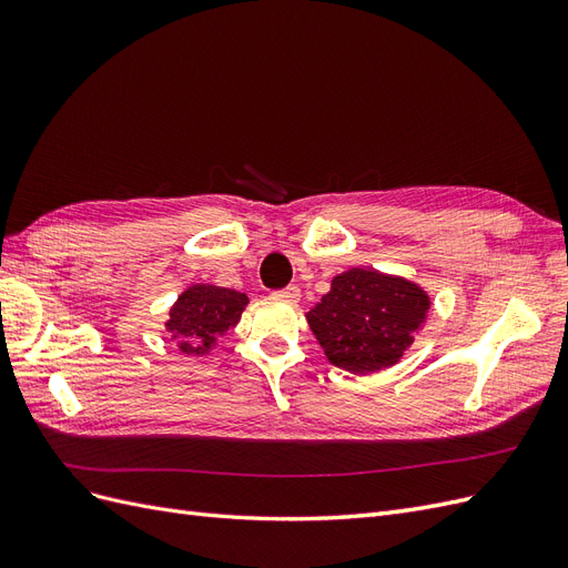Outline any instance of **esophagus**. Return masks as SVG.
I'll use <instances>...</instances> for the list:
<instances>
[{
  "mask_svg": "<svg viewBox=\"0 0 568 568\" xmlns=\"http://www.w3.org/2000/svg\"><path fill=\"white\" fill-rule=\"evenodd\" d=\"M274 296L282 298V301H288V303H296L301 298V288L296 284H291V286L282 288V291H274Z\"/></svg>",
  "mask_w": 568,
  "mask_h": 568,
  "instance_id": "34e87169",
  "label": "esophagus"
}]
</instances>
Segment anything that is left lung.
Wrapping results in <instances>:
<instances>
[{"label": "left lung", "mask_w": 568, "mask_h": 568, "mask_svg": "<svg viewBox=\"0 0 568 568\" xmlns=\"http://www.w3.org/2000/svg\"><path fill=\"white\" fill-rule=\"evenodd\" d=\"M424 286L398 274L351 267L332 280L329 294L305 313L332 365L372 374L398 365L428 317Z\"/></svg>", "instance_id": "obj_1"}]
</instances>
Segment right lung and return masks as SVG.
<instances>
[{"instance_id":"obj_1","label":"right lung","mask_w":568,"mask_h":568,"mask_svg":"<svg viewBox=\"0 0 568 568\" xmlns=\"http://www.w3.org/2000/svg\"><path fill=\"white\" fill-rule=\"evenodd\" d=\"M246 305L248 296L242 291L194 284L184 288L170 307L165 329L184 355H205L217 346V338L234 329Z\"/></svg>"}]
</instances>
